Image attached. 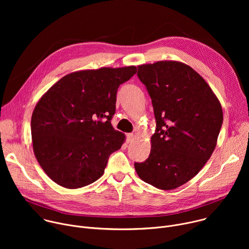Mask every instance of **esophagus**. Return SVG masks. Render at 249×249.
Instances as JSON below:
<instances>
[{
	"label": "esophagus",
	"mask_w": 249,
	"mask_h": 249,
	"mask_svg": "<svg viewBox=\"0 0 249 249\" xmlns=\"http://www.w3.org/2000/svg\"><path fill=\"white\" fill-rule=\"evenodd\" d=\"M135 139V135L134 134H128L127 135V143H131V142Z\"/></svg>",
	"instance_id": "34e87169"
}]
</instances>
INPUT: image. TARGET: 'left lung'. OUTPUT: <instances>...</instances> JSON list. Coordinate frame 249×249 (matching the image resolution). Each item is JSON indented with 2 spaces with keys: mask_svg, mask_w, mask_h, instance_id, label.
I'll return each instance as SVG.
<instances>
[{
  "mask_svg": "<svg viewBox=\"0 0 249 249\" xmlns=\"http://www.w3.org/2000/svg\"><path fill=\"white\" fill-rule=\"evenodd\" d=\"M137 75L152 98L157 128L149 158L135 162V169L156 188L175 189L192 179L214 152L223 124L221 103L184 63L140 65Z\"/></svg>",
  "mask_w": 249,
  "mask_h": 249,
  "instance_id": "8db88e82",
  "label": "left lung"
}]
</instances>
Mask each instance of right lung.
<instances>
[{
	"label": "right lung",
	"mask_w": 249,
	"mask_h": 249,
	"mask_svg": "<svg viewBox=\"0 0 249 249\" xmlns=\"http://www.w3.org/2000/svg\"><path fill=\"white\" fill-rule=\"evenodd\" d=\"M135 66L84 70L66 75L35 105L31 116L33 152L58 185L77 189L96 181L125 135L111 125L119 86Z\"/></svg>",
	"instance_id": "obj_1"
}]
</instances>
